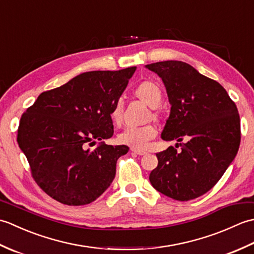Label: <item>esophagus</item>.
Here are the masks:
<instances>
[{"instance_id": "34e87169", "label": "esophagus", "mask_w": 254, "mask_h": 254, "mask_svg": "<svg viewBox=\"0 0 254 254\" xmlns=\"http://www.w3.org/2000/svg\"><path fill=\"white\" fill-rule=\"evenodd\" d=\"M131 150L133 153H135V154H137V155H139V156H143V155H146L147 153L145 152V150H142V149H136V148H131Z\"/></svg>"}]
</instances>
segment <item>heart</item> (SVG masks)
<instances>
[{"instance_id":"heart-1","label":"heart","mask_w":254,"mask_h":254,"mask_svg":"<svg viewBox=\"0 0 254 254\" xmlns=\"http://www.w3.org/2000/svg\"><path fill=\"white\" fill-rule=\"evenodd\" d=\"M135 94L139 99L143 100L149 107L156 108L160 105L163 99V93L159 86L152 80H144L139 83L135 89ZM123 117V101L118 99L111 110V119L113 122L120 123ZM153 117H158L157 112H153ZM157 131L152 124L146 126H128L119 134L118 139L122 144L133 148H144L156 136Z\"/></svg>"}]
</instances>
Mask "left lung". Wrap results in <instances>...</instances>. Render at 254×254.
<instances>
[{"mask_svg": "<svg viewBox=\"0 0 254 254\" xmlns=\"http://www.w3.org/2000/svg\"><path fill=\"white\" fill-rule=\"evenodd\" d=\"M146 67L163 79L171 104L161 137L187 139L180 143V150L170 146L156 154L158 166L150 172L149 181L167 196L190 201L216 185L238 153V109L222 85L190 64L164 61Z\"/></svg>", "mask_w": 254, "mask_h": 254, "instance_id": "1", "label": "left lung"}]
</instances>
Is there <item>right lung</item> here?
<instances>
[{"label": "right lung", "instance_id": "1", "mask_svg": "<svg viewBox=\"0 0 254 254\" xmlns=\"http://www.w3.org/2000/svg\"><path fill=\"white\" fill-rule=\"evenodd\" d=\"M135 69L79 74L41 93L21 115L17 143L32 179L53 199L69 206L89 204L115 179L117 160L128 147L88 146L113 135L111 110Z\"/></svg>", "mask_w": 254, "mask_h": 254}]
</instances>
